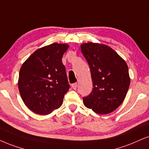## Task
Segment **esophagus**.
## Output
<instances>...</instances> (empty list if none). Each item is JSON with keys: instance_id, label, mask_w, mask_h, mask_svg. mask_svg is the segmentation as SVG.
<instances>
[{"instance_id": "34e87169", "label": "esophagus", "mask_w": 149, "mask_h": 149, "mask_svg": "<svg viewBox=\"0 0 149 149\" xmlns=\"http://www.w3.org/2000/svg\"><path fill=\"white\" fill-rule=\"evenodd\" d=\"M72 88L74 90H76L77 88V84L75 83V84H72Z\"/></svg>"}]
</instances>
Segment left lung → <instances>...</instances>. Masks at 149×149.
<instances>
[{"instance_id": "1", "label": "left lung", "mask_w": 149, "mask_h": 149, "mask_svg": "<svg viewBox=\"0 0 149 149\" xmlns=\"http://www.w3.org/2000/svg\"><path fill=\"white\" fill-rule=\"evenodd\" d=\"M81 50L91 70L93 88L83 98L86 107L100 115L117 109L127 94L131 78L126 61L113 48L99 43H84Z\"/></svg>"}]
</instances>
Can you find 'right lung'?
<instances>
[{"instance_id": "add662e5", "label": "right lung", "mask_w": 149, "mask_h": 149, "mask_svg": "<svg viewBox=\"0 0 149 149\" xmlns=\"http://www.w3.org/2000/svg\"><path fill=\"white\" fill-rule=\"evenodd\" d=\"M69 45L53 43L36 49L23 63L18 86L24 104L30 111L46 115L63 104L69 91L61 58Z\"/></svg>"}]
</instances>
